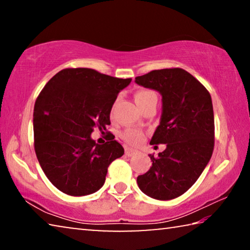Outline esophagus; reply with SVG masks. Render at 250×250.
I'll use <instances>...</instances> for the list:
<instances>
[{"label":"esophagus","mask_w":250,"mask_h":250,"mask_svg":"<svg viewBox=\"0 0 250 250\" xmlns=\"http://www.w3.org/2000/svg\"><path fill=\"white\" fill-rule=\"evenodd\" d=\"M135 153H137V151H135V150L131 149V147H125V154L128 155V156H132Z\"/></svg>","instance_id":"1"}]
</instances>
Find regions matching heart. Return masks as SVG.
I'll return each instance as SVG.
<instances>
[{
	"mask_svg": "<svg viewBox=\"0 0 250 250\" xmlns=\"http://www.w3.org/2000/svg\"><path fill=\"white\" fill-rule=\"evenodd\" d=\"M156 97L153 91L151 90H139L135 92L134 99L138 104H141L146 101L147 99ZM122 138L125 142H128L131 146H140L145 141V133L141 130L138 129H128L122 133Z\"/></svg>",
	"mask_w": 250,
	"mask_h": 250,
	"instance_id": "heart-1",
	"label": "heart"
}]
</instances>
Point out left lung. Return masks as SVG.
Here are the masks:
<instances>
[{
	"mask_svg": "<svg viewBox=\"0 0 250 250\" xmlns=\"http://www.w3.org/2000/svg\"><path fill=\"white\" fill-rule=\"evenodd\" d=\"M140 86L162 96V116L150 145H167L152 167L139 175V188L152 198L168 201L195 183L214 150V111L209 92L182 68L152 70L135 77Z\"/></svg>",
	"mask_w": 250,
	"mask_h": 250,
	"instance_id": "8db88e82",
	"label": "left lung"
}]
</instances>
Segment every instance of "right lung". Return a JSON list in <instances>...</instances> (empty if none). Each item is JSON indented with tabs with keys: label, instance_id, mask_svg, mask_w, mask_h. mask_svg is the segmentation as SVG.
Returning a JSON list of instances; mask_svg holds the SVG:
<instances>
[{
	"label": "right lung",
	"instance_id": "right-lung-1",
	"mask_svg": "<svg viewBox=\"0 0 250 250\" xmlns=\"http://www.w3.org/2000/svg\"><path fill=\"white\" fill-rule=\"evenodd\" d=\"M90 68H66L45 84L34 107V147L54 186L71 196L103 188L112 161L124 155L119 142L98 145L96 126L105 130L119 92L131 83Z\"/></svg>",
	"mask_w": 250,
	"mask_h": 250
}]
</instances>
